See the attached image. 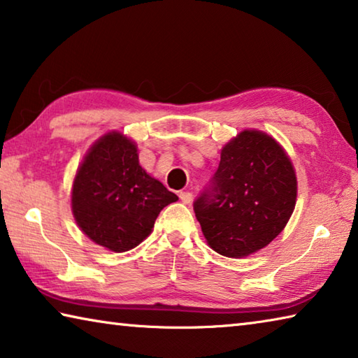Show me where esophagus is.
<instances>
[{
  "label": "esophagus",
  "instance_id": "obj_1",
  "mask_svg": "<svg viewBox=\"0 0 358 358\" xmlns=\"http://www.w3.org/2000/svg\"><path fill=\"white\" fill-rule=\"evenodd\" d=\"M178 197H180V201L183 202V203H191V201H192V194L187 192V191H181L178 194Z\"/></svg>",
  "mask_w": 358,
  "mask_h": 358
}]
</instances>
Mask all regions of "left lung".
<instances>
[{
  "label": "left lung",
  "instance_id": "left-lung-1",
  "mask_svg": "<svg viewBox=\"0 0 358 358\" xmlns=\"http://www.w3.org/2000/svg\"><path fill=\"white\" fill-rule=\"evenodd\" d=\"M296 201V177L273 137L245 129L221 151L210 186L194 202L203 237L226 257L262 250L286 227Z\"/></svg>",
  "mask_w": 358,
  "mask_h": 358
}]
</instances>
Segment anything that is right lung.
Wrapping results in <instances>:
<instances>
[{
    "instance_id": "1",
    "label": "right lung",
    "mask_w": 358,
    "mask_h": 358,
    "mask_svg": "<svg viewBox=\"0 0 358 358\" xmlns=\"http://www.w3.org/2000/svg\"><path fill=\"white\" fill-rule=\"evenodd\" d=\"M173 194L138 164L136 143L121 132L96 142L72 183V213L82 232L113 252L136 248L148 237Z\"/></svg>"
}]
</instances>
